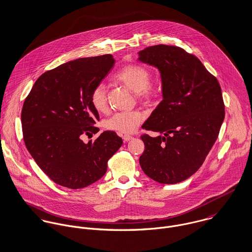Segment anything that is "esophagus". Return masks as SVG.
I'll list each match as a JSON object with an SVG mask.
<instances>
[{"mask_svg":"<svg viewBox=\"0 0 252 252\" xmlns=\"http://www.w3.org/2000/svg\"><path fill=\"white\" fill-rule=\"evenodd\" d=\"M122 138H123V140H124L125 142H129V141H131V140L133 139V137H132V136H129V135H124Z\"/></svg>","mask_w":252,"mask_h":252,"instance_id":"obj_1","label":"esophagus"}]
</instances>
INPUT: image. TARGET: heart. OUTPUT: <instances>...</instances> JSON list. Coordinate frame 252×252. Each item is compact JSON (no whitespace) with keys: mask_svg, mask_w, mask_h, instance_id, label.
Segmentation results:
<instances>
[{"mask_svg":"<svg viewBox=\"0 0 252 252\" xmlns=\"http://www.w3.org/2000/svg\"><path fill=\"white\" fill-rule=\"evenodd\" d=\"M151 72L138 64H130L123 67L115 74V78L137 93L142 101H152L158 95L157 86L150 83ZM90 102L97 111L104 112L108 108L107 89L103 83L98 84L91 92ZM144 120V114L139 110L121 111L111 115L105 122L109 130L130 134L133 133Z\"/></svg>","mask_w":252,"mask_h":252,"instance_id":"b5f03b06","label":"heart"}]
</instances>
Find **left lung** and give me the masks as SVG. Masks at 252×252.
<instances>
[{
	"label": "left lung",
	"mask_w": 252,
	"mask_h": 252,
	"mask_svg": "<svg viewBox=\"0 0 252 252\" xmlns=\"http://www.w3.org/2000/svg\"><path fill=\"white\" fill-rule=\"evenodd\" d=\"M139 61L158 69L163 96L143 125L163 136L141 137L140 165L150 179L175 184L199 170L216 143L225 116L221 88L196 56L178 46L146 47Z\"/></svg>",
	"instance_id": "1"
}]
</instances>
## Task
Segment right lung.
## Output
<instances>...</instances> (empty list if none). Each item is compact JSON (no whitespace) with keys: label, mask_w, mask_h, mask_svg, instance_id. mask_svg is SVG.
Masks as SVG:
<instances>
[{"label":"right lung","mask_w":252,"mask_h":252,"mask_svg":"<svg viewBox=\"0 0 252 252\" xmlns=\"http://www.w3.org/2000/svg\"><path fill=\"white\" fill-rule=\"evenodd\" d=\"M115 63L112 55L79 58L42 73L25 99L21 124L25 145L41 171L71 189L104 177L108 159L122 139L103 132L87 144L81 135L96 134L99 113L90 102L92 90Z\"/></svg>","instance_id":"obj_1"}]
</instances>
